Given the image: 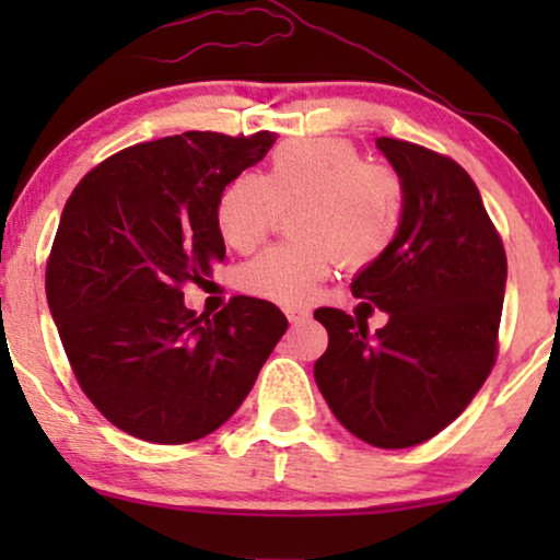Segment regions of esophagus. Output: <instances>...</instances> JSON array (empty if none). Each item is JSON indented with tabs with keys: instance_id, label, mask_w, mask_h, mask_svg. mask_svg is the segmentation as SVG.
I'll use <instances>...</instances> for the list:
<instances>
[{
	"instance_id": "34e87169",
	"label": "esophagus",
	"mask_w": 560,
	"mask_h": 560,
	"mask_svg": "<svg viewBox=\"0 0 560 560\" xmlns=\"http://www.w3.org/2000/svg\"><path fill=\"white\" fill-rule=\"evenodd\" d=\"M284 313L292 324H302V320H307V316H311V311H305V307H287Z\"/></svg>"
}]
</instances>
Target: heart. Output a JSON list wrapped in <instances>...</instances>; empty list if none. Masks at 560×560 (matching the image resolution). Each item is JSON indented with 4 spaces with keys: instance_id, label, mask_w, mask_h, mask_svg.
Listing matches in <instances>:
<instances>
[{
    "instance_id": "b5f03b06",
    "label": "heart",
    "mask_w": 560,
    "mask_h": 560,
    "mask_svg": "<svg viewBox=\"0 0 560 560\" xmlns=\"http://www.w3.org/2000/svg\"><path fill=\"white\" fill-rule=\"evenodd\" d=\"M289 215L294 242L266 249L240 268L253 298L302 305L334 262L365 268L387 255L405 215L402 176L363 160L347 139L287 141L268 155L262 176L231 178L215 205V226L236 253H249Z\"/></svg>"
}]
</instances>
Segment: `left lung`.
I'll use <instances>...</instances> for the list:
<instances>
[{"label":"left lung","instance_id":"left-lung-1","mask_svg":"<svg viewBox=\"0 0 560 560\" xmlns=\"http://www.w3.org/2000/svg\"><path fill=\"white\" fill-rule=\"evenodd\" d=\"M376 147L402 176L405 215L352 294L389 320L369 334L361 313L318 307L329 347L313 374L347 432L400 450L440 434L490 376L508 262L477 184L455 160L402 139L378 137Z\"/></svg>","mask_w":560,"mask_h":560}]
</instances>
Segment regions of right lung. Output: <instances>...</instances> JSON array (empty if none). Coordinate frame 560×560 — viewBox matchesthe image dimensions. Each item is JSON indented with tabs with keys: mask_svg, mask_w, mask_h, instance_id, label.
<instances>
[{
	"mask_svg": "<svg viewBox=\"0 0 560 560\" xmlns=\"http://www.w3.org/2000/svg\"><path fill=\"white\" fill-rule=\"evenodd\" d=\"M276 133L186 131L102 160L68 197L47 260V300L75 382L120 432L184 445L215 432L253 389L287 316L229 300L213 318L184 305L226 244L223 186L260 163Z\"/></svg>",
	"mask_w": 560,
	"mask_h": 560,
	"instance_id": "obj_1",
	"label": "right lung"
}]
</instances>
